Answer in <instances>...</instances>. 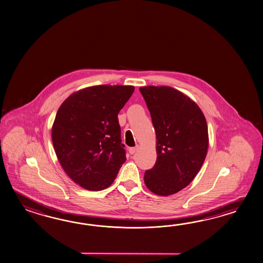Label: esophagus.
<instances>
[{"label":"esophagus","instance_id":"34e87169","mask_svg":"<svg viewBox=\"0 0 263 263\" xmlns=\"http://www.w3.org/2000/svg\"><path fill=\"white\" fill-rule=\"evenodd\" d=\"M137 149H138V147L136 146V147H129V149H128V152L130 154H135L136 152H137Z\"/></svg>","mask_w":263,"mask_h":263}]
</instances>
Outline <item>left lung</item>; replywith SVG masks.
Here are the masks:
<instances>
[{
	"label": "left lung",
	"mask_w": 263,
	"mask_h": 263,
	"mask_svg": "<svg viewBox=\"0 0 263 263\" xmlns=\"http://www.w3.org/2000/svg\"><path fill=\"white\" fill-rule=\"evenodd\" d=\"M156 133L157 159L146 171L147 189L160 196L187 186L201 170L208 148L205 117L183 92L167 86L139 88Z\"/></svg>",
	"instance_id": "obj_1"
}]
</instances>
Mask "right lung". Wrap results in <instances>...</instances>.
Here are the masks:
<instances>
[{
	"mask_svg": "<svg viewBox=\"0 0 263 263\" xmlns=\"http://www.w3.org/2000/svg\"><path fill=\"white\" fill-rule=\"evenodd\" d=\"M134 92V86H92L72 93L58 110L52 127L55 154L81 187H109L126 161L117 115Z\"/></svg>",
	"mask_w": 263,
	"mask_h": 263,
	"instance_id": "add662e5",
	"label": "right lung"
}]
</instances>
